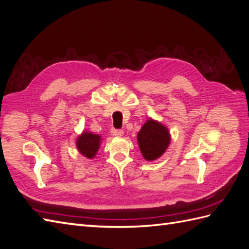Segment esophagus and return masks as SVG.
Segmentation results:
<instances>
[{"label": "esophagus", "mask_w": 249, "mask_h": 249, "mask_svg": "<svg viewBox=\"0 0 249 249\" xmlns=\"http://www.w3.org/2000/svg\"><path fill=\"white\" fill-rule=\"evenodd\" d=\"M111 134H112L113 136H115V137H120V136L124 135V131H123V130H117V129L112 128V129H111Z\"/></svg>", "instance_id": "obj_1"}]
</instances>
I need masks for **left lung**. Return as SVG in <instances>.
<instances>
[{"instance_id": "1", "label": "left lung", "mask_w": 249, "mask_h": 249, "mask_svg": "<svg viewBox=\"0 0 249 249\" xmlns=\"http://www.w3.org/2000/svg\"><path fill=\"white\" fill-rule=\"evenodd\" d=\"M171 137L165 125L153 119H148L137 134L139 149L144 160H154L166 152Z\"/></svg>"}]
</instances>
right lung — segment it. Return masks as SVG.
<instances>
[{"label": "right lung", "mask_w": 249, "mask_h": 249, "mask_svg": "<svg viewBox=\"0 0 249 249\" xmlns=\"http://www.w3.org/2000/svg\"><path fill=\"white\" fill-rule=\"evenodd\" d=\"M101 137L97 134H93L90 132H83L80 136H78L76 145L79 152L84 157L93 159L98 152L100 147Z\"/></svg>", "instance_id": "right-lung-1"}]
</instances>
